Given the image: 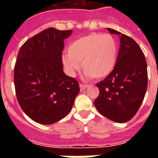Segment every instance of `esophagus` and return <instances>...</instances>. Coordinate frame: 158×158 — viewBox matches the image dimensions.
Instances as JSON below:
<instances>
[{
	"label": "esophagus",
	"instance_id": "1",
	"mask_svg": "<svg viewBox=\"0 0 158 158\" xmlns=\"http://www.w3.org/2000/svg\"><path fill=\"white\" fill-rule=\"evenodd\" d=\"M87 85L86 84H80V85H79V88H80V90L81 91H84V89H87Z\"/></svg>",
	"mask_w": 158,
	"mask_h": 158
}]
</instances>
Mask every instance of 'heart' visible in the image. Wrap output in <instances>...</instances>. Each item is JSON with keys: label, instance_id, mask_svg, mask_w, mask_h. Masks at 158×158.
I'll list each match as a JSON object with an SVG mask.
<instances>
[{"label": "heart", "instance_id": "b5f03b06", "mask_svg": "<svg viewBox=\"0 0 158 158\" xmlns=\"http://www.w3.org/2000/svg\"><path fill=\"white\" fill-rule=\"evenodd\" d=\"M117 56V43L112 36L94 33L70 43L67 54L62 56V62L70 76H75L82 63L88 78L102 79L112 72Z\"/></svg>", "mask_w": 158, "mask_h": 158}]
</instances>
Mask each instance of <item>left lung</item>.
<instances>
[{"mask_svg":"<svg viewBox=\"0 0 158 158\" xmlns=\"http://www.w3.org/2000/svg\"><path fill=\"white\" fill-rule=\"evenodd\" d=\"M111 34L120 38V50L115 68L97 84L99 96L94 106L99 113L117 123L130 120L139 109L148 87L147 62L137 43L112 28Z\"/></svg>","mask_w":158,"mask_h":158,"instance_id":"obj_1","label":"left lung"}]
</instances>
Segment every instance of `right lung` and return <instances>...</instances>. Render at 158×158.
I'll use <instances>...</instances> for the list:
<instances>
[{
  "instance_id": "1",
  "label": "right lung",
  "mask_w": 158,
  "mask_h": 158,
  "mask_svg": "<svg viewBox=\"0 0 158 158\" xmlns=\"http://www.w3.org/2000/svg\"><path fill=\"white\" fill-rule=\"evenodd\" d=\"M72 30H43L19 51L14 81L19 104L35 122L52 125L66 116L79 93L75 79L63 71L64 40Z\"/></svg>"
}]
</instances>
